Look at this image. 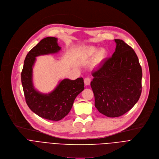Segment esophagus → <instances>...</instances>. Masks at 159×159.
<instances>
[{
    "mask_svg": "<svg viewBox=\"0 0 159 159\" xmlns=\"http://www.w3.org/2000/svg\"><path fill=\"white\" fill-rule=\"evenodd\" d=\"M91 80L89 78H85L84 80V83L86 85H89L90 84Z\"/></svg>",
    "mask_w": 159,
    "mask_h": 159,
    "instance_id": "obj_1",
    "label": "esophagus"
}]
</instances>
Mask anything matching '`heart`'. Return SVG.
Listing matches in <instances>:
<instances>
[{
  "instance_id": "1",
  "label": "heart",
  "mask_w": 159,
  "mask_h": 159,
  "mask_svg": "<svg viewBox=\"0 0 159 159\" xmlns=\"http://www.w3.org/2000/svg\"><path fill=\"white\" fill-rule=\"evenodd\" d=\"M95 54L93 63L94 65H98L106 57V52L104 49H101V50H98L93 46H90L86 48V50L84 51V55L87 57H92Z\"/></svg>"
}]
</instances>
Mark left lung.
<instances>
[{"label":"left lung","mask_w":159,"mask_h":159,"mask_svg":"<svg viewBox=\"0 0 159 159\" xmlns=\"http://www.w3.org/2000/svg\"><path fill=\"white\" fill-rule=\"evenodd\" d=\"M112 57L92 73L90 85L95 106L107 117H118L129 111L141 96L142 69L133 49L121 39Z\"/></svg>","instance_id":"8db88e82"}]
</instances>
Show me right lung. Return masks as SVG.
<instances>
[{
    "instance_id": "obj_1",
    "label": "right lung",
    "mask_w": 159,
    "mask_h": 159,
    "mask_svg": "<svg viewBox=\"0 0 159 159\" xmlns=\"http://www.w3.org/2000/svg\"><path fill=\"white\" fill-rule=\"evenodd\" d=\"M60 50L57 38H44L27 55L21 74L23 92L29 108L39 116L52 121L60 120L67 115L76 97L84 90L82 78L75 80L64 79L49 93H43L35 89L32 70L36 57L57 53Z\"/></svg>"
}]
</instances>
